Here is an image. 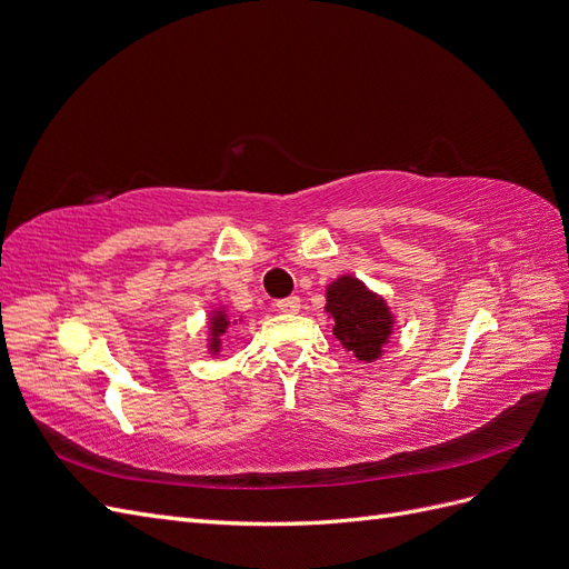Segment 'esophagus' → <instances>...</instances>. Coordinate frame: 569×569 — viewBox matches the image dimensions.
Returning a JSON list of instances; mask_svg holds the SVG:
<instances>
[{
  "mask_svg": "<svg viewBox=\"0 0 569 569\" xmlns=\"http://www.w3.org/2000/svg\"><path fill=\"white\" fill-rule=\"evenodd\" d=\"M278 311L280 313H299L301 311V299L299 297H287L278 301Z\"/></svg>",
  "mask_w": 569,
  "mask_h": 569,
  "instance_id": "obj_1",
  "label": "esophagus"
}]
</instances>
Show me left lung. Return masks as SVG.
Segmentation results:
<instances>
[{
  "mask_svg": "<svg viewBox=\"0 0 569 569\" xmlns=\"http://www.w3.org/2000/svg\"><path fill=\"white\" fill-rule=\"evenodd\" d=\"M325 299V311L335 320L332 332L341 347L363 363L380 358L393 332V316L387 301L353 274H341L332 284H327Z\"/></svg>",
  "mask_w": 569,
  "mask_h": 569,
  "instance_id": "left-lung-1",
  "label": "left lung"
}]
</instances>
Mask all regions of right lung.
<instances>
[{"label":"right lung","mask_w":569,"mask_h":569,"mask_svg":"<svg viewBox=\"0 0 569 569\" xmlns=\"http://www.w3.org/2000/svg\"><path fill=\"white\" fill-rule=\"evenodd\" d=\"M232 327V320L228 318L226 308H216L209 318V351L216 356L222 347V335Z\"/></svg>","instance_id":"obj_1"}]
</instances>
